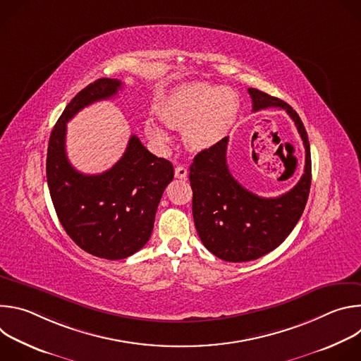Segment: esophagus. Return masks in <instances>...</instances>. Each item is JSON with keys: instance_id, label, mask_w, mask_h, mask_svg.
<instances>
[{"instance_id": "esophagus-1", "label": "esophagus", "mask_w": 361, "mask_h": 361, "mask_svg": "<svg viewBox=\"0 0 361 361\" xmlns=\"http://www.w3.org/2000/svg\"><path fill=\"white\" fill-rule=\"evenodd\" d=\"M174 173H176V177H177V178H181V180H183V178H185V177H187V174H188L187 169H185V167H183V166H177Z\"/></svg>"}]
</instances>
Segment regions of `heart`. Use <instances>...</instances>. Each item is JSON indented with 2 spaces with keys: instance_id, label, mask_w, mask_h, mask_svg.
Here are the masks:
<instances>
[{
  "instance_id": "heart-1",
  "label": "heart",
  "mask_w": 361,
  "mask_h": 361,
  "mask_svg": "<svg viewBox=\"0 0 361 361\" xmlns=\"http://www.w3.org/2000/svg\"><path fill=\"white\" fill-rule=\"evenodd\" d=\"M238 109V97L228 87L185 84L164 99L160 117L166 126L183 130L188 148L202 151L214 147L230 133ZM147 130L159 144L170 141V134L156 120L147 121Z\"/></svg>"
}]
</instances>
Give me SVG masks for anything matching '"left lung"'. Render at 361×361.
<instances>
[{
  "instance_id": "obj_1",
  "label": "left lung",
  "mask_w": 361,
  "mask_h": 361,
  "mask_svg": "<svg viewBox=\"0 0 361 361\" xmlns=\"http://www.w3.org/2000/svg\"><path fill=\"white\" fill-rule=\"evenodd\" d=\"M252 111L279 107L294 121L305 148L304 173L286 194L264 198L245 190L227 166V142L202 149L190 166L192 217L202 244L219 259L231 263L255 260L277 248L298 223L312 185V154L298 114L277 97L248 88Z\"/></svg>"
}]
</instances>
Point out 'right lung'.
Here are the masks:
<instances>
[{
    "instance_id": "right-lung-1",
    "label": "right lung",
    "mask_w": 361,
    "mask_h": 361,
    "mask_svg": "<svg viewBox=\"0 0 361 361\" xmlns=\"http://www.w3.org/2000/svg\"><path fill=\"white\" fill-rule=\"evenodd\" d=\"M120 80L99 78L81 90L63 111L49 135L47 183L66 233L84 251L121 260L149 240L159 202L174 177L173 164L151 154L131 135L123 157L107 171H77L66 152L67 123L84 107L114 97Z\"/></svg>"
}]
</instances>
